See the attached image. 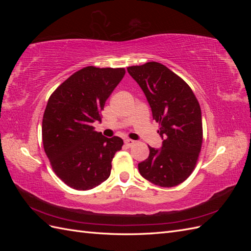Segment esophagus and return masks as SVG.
I'll list each match as a JSON object with an SVG mask.
<instances>
[{
  "mask_svg": "<svg viewBox=\"0 0 251 251\" xmlns=\"http://www.w3.org/2000/svg\"><path fill=\"white\" fill-rule=\"evenodd\" d=\"M125 144H126V147L130 148V147L133 146V144H135V141L132 140V139H126V140H125Z\"/></svg>",
  "mask_w": 251,
  "mask_h": 251,
  "instance_id": "obj_1",
  "label": "esophagus"
}]
</instances>
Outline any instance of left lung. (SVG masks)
<instances>
[{"label": "left lung", "mask_w": 251, "mask_h": 251, "mask_svg": "<svg viewBox=\"0 0 251 251\" xmlns=\"http://www.w3.org/2000/svg\"><path fill=\"white\" fill-rule=\"evenodd\" d=\"M127 72L146 94L163 139L161 149L149 147V158L138 164L139 173L155 185L176 186L191 176L201 151L198 100L183 79L160 63L127 67Z\"/></svg>", "instance_id": "1"}]
</instances>
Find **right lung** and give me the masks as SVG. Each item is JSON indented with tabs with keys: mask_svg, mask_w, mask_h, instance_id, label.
I'll return each mask as SVG.
<instances>
[{
	"mask_svg": "<svg viewBox=\"0 0 251 251\" xmlns=\"http://www.w3.org/2000/svg\"><path fill=\"white\" fill-rule=\"evenodd\" d=\"M125 68L89 66L73 73L51 94L43 116L44 150L52 170L77 191L92 189L110 177L112 160L124 140L107 138L92 126Z\"/></svg>",
	"mask_w": 251,
	"mask_h": 251,
	"instance_id": "1",
	"label": "right lung"
}]
</instances>
